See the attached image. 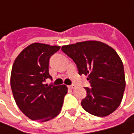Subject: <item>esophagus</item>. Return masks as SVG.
Wrapping results in <instances>:
<instances>
[{"label": "esophagus", "mask_w": 134, "mask_h": 134, "mask_svg": "<svg viewBox=\"0 0 134 134\" xmlns=\"http://www.w3.org/2000/svg\"><path fill=\"white\" fill-rule=\"evenodd\" d=\"M68 88L69 89H71V90L72 89H75V85H70V86H68Z\"/></svg>", "instance_id": "1"}]
</instances>
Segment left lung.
Wrapping results in <instances>:
<instances>
[{
  "label": "left lung",
  "mask_w": 134,
  "mask_h": 134,
  "mask_svg": "<svg viewBox=\"0 0 134 134\" xmlns=\"http://www.w3.org/2000/svg\"><path fill=\"white\" fill-rule=\"evenodd\" d=\"M62 51L75 63L80 75H88L91 88L85 87L82 108L98 117L115 111L126 87L123 63L115 50L102 42L88 40L64 45Z\"/></svg>",
  "instance_id": "8db88e82"
}]
</instances>
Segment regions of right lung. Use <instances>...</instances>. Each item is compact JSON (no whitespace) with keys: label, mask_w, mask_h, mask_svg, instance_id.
<instances>
[{"label":"right lung","mask_w":134,"mask_h":134,"mask_svg":"<svg viewBox=\"0 0 134 134\" xmlns=\"http://www.w3.org/2000/svg\"><path fill=\"white\" fill-rule=\"evenodd\" d=\"M59 46L34 43L16 58L11 72V88L16 103L31 120L47 121L56 117L68 93L65 85L44 84L49 75L50 57Z\"/></svg>","instance_id":"add662e5"}]
</instances>
